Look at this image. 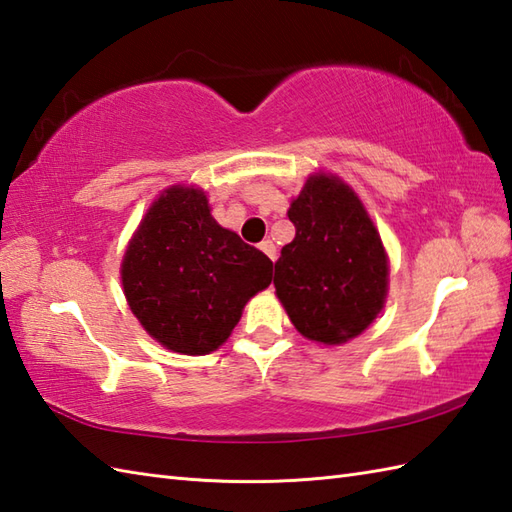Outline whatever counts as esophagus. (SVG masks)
I'll return each mask as SVG.
<instances>
[{"label":"esophagus","mask_w":512,"mask_h":512,"mask_svg":"<svg viewBox=\"0 0 512 512\" xmlns=\"http://www.w3.org/2000/svg\"><path fill=\"white\" fill-rule=\"evenodd\" d=\"M259 250H262L264 255H268V257L273 259V262H275V257H277V248H275V244H273V242H270V239H264V242L259 244Z\"/></svg>","instance_id":"obj_1"}]
</instances>
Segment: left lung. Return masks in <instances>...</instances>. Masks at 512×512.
I'll list each match as a JSON object with an SVG mask.
<instances>
[{
	"label": "left lung",
	"instance_id": "obj_1",
	"mask_svg": "<svg viewBox=\"0 0 512 512\" xmlns=\"http://www.w3.org/2000/svg\"><path fill=\"white\" fill-rule=\"evenodd\" d=\"M297 235L275 264V295L301 336L343 345L383 312L389 255L363 200L341 176L314 171L288 209Z\"/></svg>",
	"mask_w": 512,
	"mask_h": 512
}]
</instances>
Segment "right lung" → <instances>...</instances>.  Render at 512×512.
Segmentation results:
<instances>
[{
	"label": "right lung",
	"instance_id": "1",
	"mask_svg": "<svg viewBox=\"0 0 512 512\" xmlns=\"http://www.w3.org/2000/svg\"><path fill=\"white\" fill-rule=\"evenodd\" d=\"M273 262L217 224L206 191L171 184L149 204L121 262L127 306L171 352L224 345L246 303L270 286Z\"/></svg>",
	"mask_w": 512,
	"mask_h": 512
}]
</instances>
